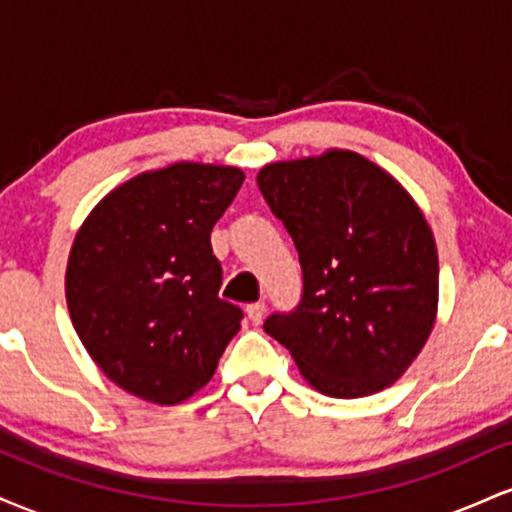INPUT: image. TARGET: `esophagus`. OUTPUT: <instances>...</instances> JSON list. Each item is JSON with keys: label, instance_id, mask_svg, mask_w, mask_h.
<instances>
[{"label": "esophagus", "instance_id": "obj_1", "mask_svg": "<svg viewBox=\"0 0 512 512\" xmlns=\"http://www.w3.org/2000/svg\"><path fill=\"white\" fill-rule=\"evenodd\" d=\"M264 310H267V308H264L262 301L248 305V320L252 322V325H260L262 317H264Z\"/></svg>", "mask_w": 512, "mask_h": 512}]
</instances>
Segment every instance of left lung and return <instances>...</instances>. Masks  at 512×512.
Wrapping results in <instances>:
<instances>
[{
    "label": "left lung",
    "instance_id": "obj_1",
    "mask_svg": "<svg viewBox=\"0 0 512 512\" xmlns=\"http://www.w3.org/2000/svg\"><path fill=\"white\" fill-rule=\"evenodd\" d=\"M257 185L303 269L298 308L267 317L264 332L322 395L390 387L438 315V252L424 211L385 168L349 149L267 163Z\"/></svg>",
    "mask_w": 512,
    "mask_h": 512
}]
</instances>
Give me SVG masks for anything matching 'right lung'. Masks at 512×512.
<instances>
[{
    "mask_svg": "<svg viewBox=\"0 0 512 512\" xmlns=\"http://www.w3.org/2000/svg\"><path fill=\"white\" fill-rule=\"evenodd\" d=\"M243 180L236 166L195 161L146 170L108 192L76 231L69 315L88 356L129 395L185 402L238 334L243 313L219 298L209 236Z\"/></svg>",
    "mask_w": 512,
    "mask_h": 512,
    "instance_id": "1",
    "label": "right lung"
}]
</instances>
